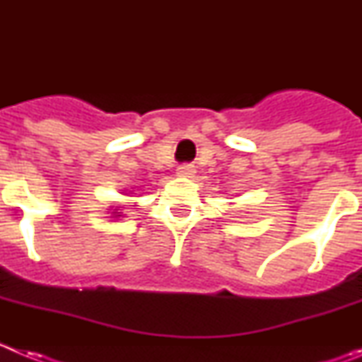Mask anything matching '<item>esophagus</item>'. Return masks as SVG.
<instances>
[{"label":"esophagus","mask_w":362,"mask_h":362,"mask_svg":"<svg viewBox=\"0 0 362 362\" xmlns=\"http://www.w3.org/2000/svg\"><path fill=\"white\" fill-rule=\"evenodd\" d=\"M196 174V168L192 165H181L177 166V175L179 177H194Z\"/></svg>","instance_id":"esophagus-1"}]
</instances>
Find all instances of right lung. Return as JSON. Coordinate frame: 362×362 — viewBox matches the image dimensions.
Here are the masks:
<instances>
[{
	"label": "right lung",
	"mask_w": 362,
	"mask_h": 362,
	"mask_svg": "<svg viewBox=\"0 0 362 362\" xmlns=\"http://www.w3.org/2000/svg\"><path fill=\"white\" fill-rule=\"evenodd\" d=\"M110 209L114 210V212H112V216H114V217H121V216H123V212H119V210L124 209V204H117V206H110Z\"/></svg>",
	"instance_id": "1"
}]
</instances>
